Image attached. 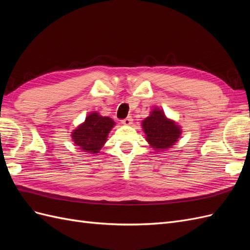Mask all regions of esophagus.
Returning <instances> with one entry per match:
<instances>
[{
	"instance_id": "esophagus-1",
	"label": "esophagus",
	"mask_w": 250,
	"mask_h": 250,
	"mask_svg": "<svg viewBox=\"0 0 250 250\" xmlns=\"http://www.w3.org/2000/svg\"><path fill=\"white\" fill-rule=\"evenodd\" d=\"M122 124L126 125V126H129L132 124V118L131 117H127L126 119L122 120Z\"/></svg>"
}]
</instances>
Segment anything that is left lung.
Returning a JSON list of instances; mask_svg holds the SVG:
<instances>
[{
	"instance_id": "1",
	"label": "left lung",
	"mask_w": 250,
	"mask_h": 250,
	"mask_svg": "<svg viewBox=\"0 0 250 250\" xmlns=\"http://www.w3.org/2000/svg\"><path fill=\"white\" fill-rule=\"evenodd\" d=\"M146 140L156 151L172 147L181 134L180 126L165 116L163 110L154 108L142 122Z\"/></svg>"
}]
</instances>
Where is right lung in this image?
Instances as JSON below:
<instances>
[{"mask_svg": "<svg viewBox=\"0 0 250 250\" xmlns=\"http://www.w3.org/2000/svg\"><path fill=\"white\" fill-rule=\"evenodd\" d=\"M115 122L108 117H102L98 112H90L85 121L72 132V139L84 152L96 154L107 140V135Z\"/></svg>", "mask_w": 250, "mask_h": 250, "instance_id": "1", "label": "right lung"}]
</instances>
